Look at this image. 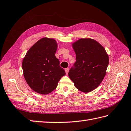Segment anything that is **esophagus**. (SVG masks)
<instances>
[{"label": "esophagus", "mask_w": 131, "mask_h": 131, "mask_svg": "<svg viewBox=\"0 0 131 131\" xmlns=\"http://www.w3.org/2000/svg\"><path fill=\"white\" fill-rule=\"evenodd\" d=\"M69 70V68H66V69H65V71H66V74H67L68 73Z\"/></svg>", "instance_id": "34e87169"}]
</instances>
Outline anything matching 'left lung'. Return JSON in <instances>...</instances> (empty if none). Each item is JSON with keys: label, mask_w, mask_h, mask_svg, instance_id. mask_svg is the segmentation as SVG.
I'll use <instances>...</instances> for the list:
<instances>
[{"label": "left lung", "mask_w": 131, "mask_h": 131, "mask_svg": "<svg viewBox=\"0 0 131 131\" xmlns=\"http://www.w3.org/2000/svg\"><path fill=\"white\" fill-rule=\"evenodd\" d=\"M73 48L76 61L69 71V77L81 91H91L105 77L108 56L103 46L91 39H81L73 43Z\"/></svg>", "instance_id": "obj_1"}]
</instances>
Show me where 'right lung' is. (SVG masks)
<instances>
[{
  "instance_id": "right-lung-1",
  "label": "right lung",
  "mask_w": 131,
  "mask_h": 131,
  "mask_svg": "<svg viewBox=\"0 0 131 131\" xmlns=\"http://www.w3.org/2000/svg\"><path fill=\"white\" fill-rule=\"evenodd\" d=\"M55 40L42 38L29 49L22 62V69L29 86L41 94H48L56 89L65 71L55 56Z\"/></svg>"
}]
</instances>
